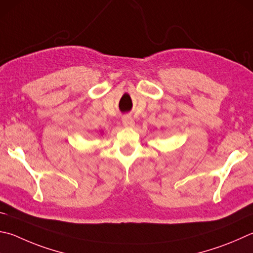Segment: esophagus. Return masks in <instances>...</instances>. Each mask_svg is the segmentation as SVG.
Returning a JSON list of instances; mask_svg holds the SVG:
<instances>
[{
    "label": "esophagus",
    "instance_id": "obj_1",
    "mask_svg": "<svg viewBox=\"0 0 253 253\" xmlns=\"http://www.w3.org/2000/svg\"><path fill=\"white\" fill-rule=\"evenodd\" d=\"M123 125L125 127H134L135 122L130 116H125L123 117Z\"/></svg>",
    "mask_w": 253,
    "mask_h": 253
}]
</instances>
